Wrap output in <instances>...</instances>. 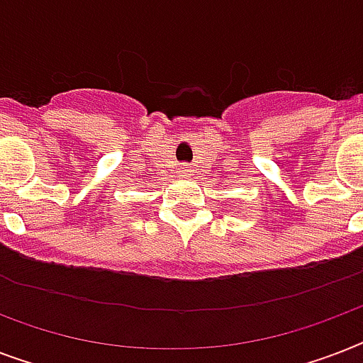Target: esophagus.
<instances>
[{"mask_svg": "<svg viewBox=\"0 0 363 363\" xmlns=\"http://www.w3.org/2000/svg\"><path fill=\"white\" fill-rule=\"evenodd\" d=\"M192 167L190 165H181V173L182 175H192Z\"/></svg>", "mask_w": 363, "mask_h": 363, "instance_id": "esophagus-1", "label": "esophagus"}]
</instances>
